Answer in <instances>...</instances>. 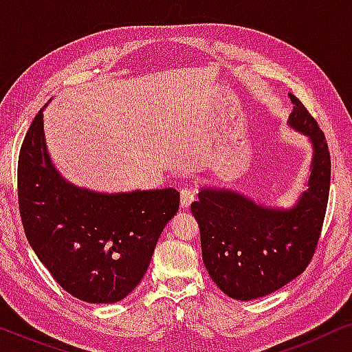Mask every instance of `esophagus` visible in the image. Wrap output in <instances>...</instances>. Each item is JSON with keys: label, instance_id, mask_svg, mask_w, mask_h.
I'll list each match as a JSON object with an SVG mask.
<instances>
[{"label": "esophagus", "instance_id": "1", "mask_svg": "<svg viewBox=\"0 0 352 352\" xmlns=\"http://www.w3.org/2000/svg\"><path fill=\"white\" fill-rule=\"evenodd\" d=\"M195 200V190L192 186H184L181 189V208H189L192 201Z\"/></svg>", "mask_w": 352, "mask_h": 352}]
</instances>
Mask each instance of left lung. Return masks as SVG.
<instances>
[{"mask_svg": "<svg viewBox=\"0 0 352 352\" xmlns=\"http://www.w3.org/2000/svg\"><path fill=\"white\" fill-rule=\"evenodd\" d=\"M288 124L314 148L307 190L290 210L267 208L226 189L201 187L190 205L201 258L213 282L234 300L266 296L305 272L319 242L330 190V152L314 117L296 96Z\"/></svg>", "mask_w": 352, "mask_h": 352, "instance_id": "obj_1", "label": "left lung"}]
</instances>
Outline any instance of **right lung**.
Returning <instances> with one entry per match:
<instances>
[{
    "label": "right lung",
    "instance_id": "add662e5",
    "mask_svg": "<svg viewBox=\"0 0 352 352\" xmlns=\"http://www.w3.org/2000/svg\"><path fill=\"white\" fill-rule=\"evenodd\" d=\"M43 109L19 153L23 230L72 296L96 305L117 302L146 274L163 228L179 208V192L170 187L100 194L65 181L46 151Z\"/></svg>",
    "mask_w": 352,
    "mask_h": 352
}]
</instances>
